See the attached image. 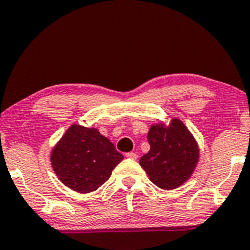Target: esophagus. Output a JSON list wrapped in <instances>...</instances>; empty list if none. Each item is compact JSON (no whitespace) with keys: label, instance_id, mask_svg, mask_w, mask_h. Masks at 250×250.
I'll return each mask as SVG.
<instances>
[{"label":"esophagus","instance_id":"34e87169","mask_svg":"<svg viewBox=\"0 0 250 250\" xmlns=\"http://www.w3.org/2000/svg\"><path fill=\"white\" fill-rule=\"evenodd\" d=\"M125 157L127 158H130V159H134V160H136L137 159V154H136L135 152H128V153H125Z\"/></svg>","mask_w":250,"mask_h":250}]
</instances>
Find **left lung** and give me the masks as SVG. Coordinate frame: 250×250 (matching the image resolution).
Returning <instances> with one entry per match:
<instances>
[{"instance_id": "8db88e82", "label": "left lung", "mask_w": 250, "mask_h": 250, "mask_svg": "<svg viewBox=\"0 0 250 250\" xmlns=\"http://www.w3.org/2000/svg\"><path fill=\"white\" fill-rule=\"evenodd\" d=\"M150 151L140 159L154 185L162 189L178 188L190 178L198 162V147L192 135L178 119L168 127L153 125L147 134Z\"/></svg>"}]
</instances>
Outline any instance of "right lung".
<instances>
[{
	"mask_svg": "<svg viewBox=\"0 0 250 250\" xmlns=\"http://www.w3.org/2000/svg\"><path fill=\"white\" fill-rule=\"evenodd\" d=\"M123 159L96 128L74 125L53 148L50 162L62 183L78 192L97 190Z\"/></svg>",
	"mask_w": 250,
	"mask_h": 250,
	"instance_id": "obj_1",
	"label": "right lung"
}]
</instances>
